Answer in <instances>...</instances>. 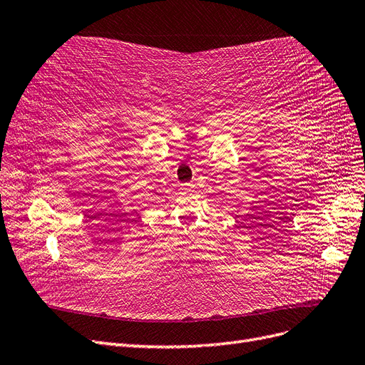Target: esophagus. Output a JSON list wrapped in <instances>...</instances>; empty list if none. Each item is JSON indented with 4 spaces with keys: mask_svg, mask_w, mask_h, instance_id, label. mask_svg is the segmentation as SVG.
I'll use <instances>...</instances> for the list:
<instances>
[{
    "mask_svg": "<svg viewBox=\"0 0 365 365\" xmlns=\"http://www.w3.org/2000/svg\"><path fill=\"white\" fill-rule=\"evenodd\" d=\"M181 192H182V193H190V192H193V184H182V185H181Z\"/></svg>",
    "mask_w": 365,
    "mask_h": 365,
    "instance_id": "obj_1",
    "label": "esophagus"
}]
</instances>
